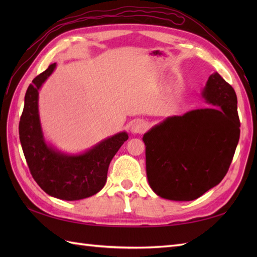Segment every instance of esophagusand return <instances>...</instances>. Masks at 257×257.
Instances as JSON below:
<instances>
[{
	"instance_id": "esophagus-1",
	"label": "esophagus",
	"mask_w": 257,
	"mask_h": 257,
	"mask_svg": "<svg viewBox=\"0 0 257 257\" xmlns=\"http://www.w3.org/2000/svg\"><path fill=\"white\" fill-rule=\"evenodd\" d=\"M147 128H148V122L144 121V120H137L132 124V132L134 134H143Z\"/></svg>"
}]
</instances>
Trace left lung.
<instances>
[{
    "mask_svg": "<svg viewBox=\"0 0 257 257\" xmlns=\"http://www.w3.org/2000/svg\"><path fill=\"white\" fill-rule=\"evenodd\" d=\"M202 108L172 116L144 135L147 178L163 199L192 201L219 184L239 139L235 91L213 73L201 92Z\"/></svg>",
    "mask_w": 257,
    "mask_h": 257,
    "instance_id": "1",
    "label": "left lung"
}]
</instances>
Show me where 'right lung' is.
<instances>
[{"instance_id": "right-lung-1", "label": "right lung", "mask_w": 257, "mask_h": 257, "mask_svg": "<svg viewBox=\"0 0 257 257\" xmlns=\"http://www.w3.org/2000/svg\"><path fill=\"white\" fill-rule=\"evenodd\" d=\"M56 63L33 79L26 90L19 133L30 171L42 190L54 198L77 201L103 188L110 161L128 139L125 132L102 139L79 154H67L46 141L38 110V91L53 74Z\"/></svg>"}]
</instances>
